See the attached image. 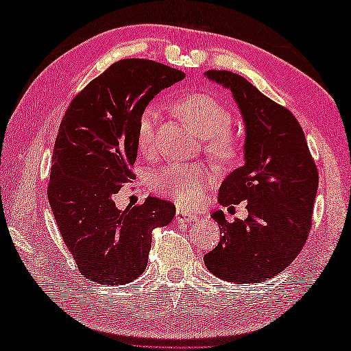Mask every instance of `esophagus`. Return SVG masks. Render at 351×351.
I'll list each match as a JSON object with an SVG mask.
<instances>
[{
  "mask_svg": "<svg viewBox=\"0 0 351 351\" xmlns=\"http://www.w3.org/2000/svg\"><path fill=\"white\" fill-rule=\"evenodd\" d=\"M199 220V215L184 211V210H176V221L178 223H195Z\"/></svg>",
  "mask_w": 351,
  "mask_h": 351,
  "instance_id": "34e87169",
  "label": "esophagus"
}]
</instances>
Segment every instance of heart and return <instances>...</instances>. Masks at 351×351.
<instances>
[{
	"mask_svg": "<svg viewBox=\"0 0 351 351\" xmlns=\"http://www.w3.org/2000/svg\"><path fill=\"white\" fill-rule=\"evenodd\" d=\"M173 108L182 121L199 137L205 138V149L214 160L230 162L238 155V140L229 131L232 113L204 93L187 95L176 99ZM156 110L146 107L137 123V147L141 154H151L154 149V126ZM211 175L206 167L197 162H175L156 171L151 180V187L158 195L173 199L181 206H196L204 196Z\"/></svg>",
	"mask_w": 351,
	"mask_h": 351,
	"instance_id": "b5f03b06",
	"label": "heart"
}]
</instances>
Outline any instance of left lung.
Instances as JSON below:
<instances>
[{"mask_svg": "<svg viewBox=\"0 0 351 351\" xmlns=\"http://www.w3.org/2000/svg\"><path fill=\"white\" fill-rule=\"evenodd\" d=\"M205 77L232 92L241 111L244 166L226 176L219 190L223 206L247 202L245 220L229 223L221 211L220 241L204 256L214 276L237 283L274 278L293 263L306 243L318 189V170L293 113L247 80L229 71Z\"/></svg>", "mask_w": 351, "mask_h": 351, "instance_id": "obj_1", "label": "left lung"}]
</instances>
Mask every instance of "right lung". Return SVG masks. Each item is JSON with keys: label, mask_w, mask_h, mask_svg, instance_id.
<instances>
[{"label": "right lung", "mask_w": 351, "mask_h": 351, "mask_svg": "<svg viewBox=\"0 0 351 351\" xmlns=\"http://www.w3.org/2000/svg\"><path fill=\"white\" fill-rule=\"evenodd\" d=\"M182 71L123 58L90 81L66 110L52 152L48 200L66 247L88 280L132 282L146 270L152 230L175 217V205L149 196L117 210L113 196L134 180L137 123Z\"/></svg>", "instance_id": "right-lung-1"}]
</instances>
